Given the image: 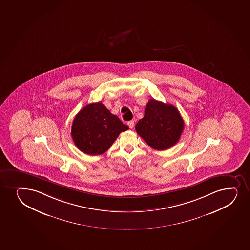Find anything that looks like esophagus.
Instances as JSON below:
<instances>
[{"label": "esophagus", "mask_w": 250, "mask_h": 250, "mask_svg": "<svg viewBox=\"0 0 250 250\" xmlns=\"http://www.w3.org/2000/svg\"><path fill=\"white\" fill-rule=\"evenodd\" d=\"M134 124H135V121H128L127 125H128V126L129 127V129H133V127H134Z\"/></svg>", "instance_id": "esophagus-1"}]
</instances>
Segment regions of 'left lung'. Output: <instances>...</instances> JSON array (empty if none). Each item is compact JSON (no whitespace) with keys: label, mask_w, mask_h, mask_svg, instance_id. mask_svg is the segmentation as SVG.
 Segmentation results:
<instances>
[{"label":"left lung","mask_w":250,"mask_h":250,"mask_svg":"<svg viewBox=\"0 0 250 250\" xmlns=\"http://www.w3.org/2000/svg\"><path fill=\"white\" fill-rule=\"evenodd\" d=\"M184 121L172 104L150 99L146 104L143 118L138 121L135 130L151 148L169 149L180 140Z\"/></svg>","instance_id":"8db88e82"}]
</instances>
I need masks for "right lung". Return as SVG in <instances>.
Returning <instances> with one entry per match:
<instances>
[{
  "mask_svg": "<svg viewBox=\"0 0 250 250\" xmlns=\"http://www.w3.org/2000/svg\"><path fill=\"white\" fill-rule=\"evenodd\" d=\"M128 129L104 104L97 102L88 104L76 115L71 136L81 151L97 155L107 151L121 132Z\"/></svg>",
  "mask_w": 250,
  "mask_h": 250,
  "instance_id": "obj_1",
  "label": "right lung"
}]
</instances>
